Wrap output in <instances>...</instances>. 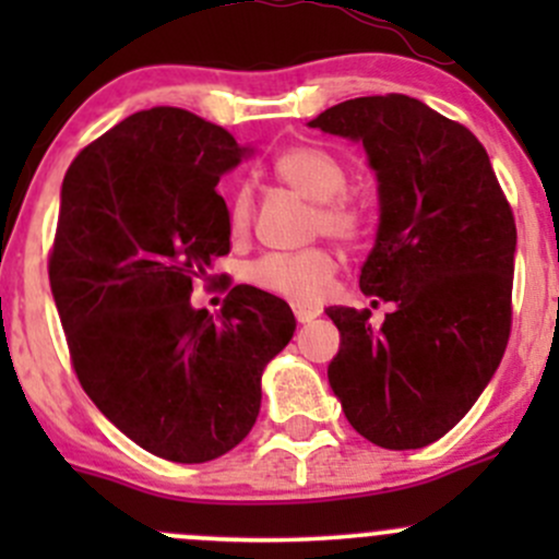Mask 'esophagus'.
Instances as JSON below:
<instances>
[{
    "mask_svg": "<svg viewBox=\"0 0 559 559\" xmlns=\"http://www.w3.org/2000/svg\"><path fill=\"white\" fill-rule=\"evenodd\" d=\"M292 311H295V319L300 321V324H308V321H313L316 316H319V308H308V306H295Z\"/></svg>",
    "mask_w": 559,
    "mask_h": 559,
    "instance_id": "obj_1",
    "label": "esophagus"
}]
</instances>
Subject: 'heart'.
Instances as JSON below:
<instances>
[{
	"mask_svg": "<svg viewBox=\"0 0 559 559\" xmlns=\"http://www.w3.org/2000/svg\"><path fill=\"white\" fill-rule=\"evenodd\" d=\"M273 175L292 191L313 202L311 229L341 243H357L368 233V207L346 191L348 170L335 154L316 145H295L275 156ZM227 222L233 238H246L253 222V189L240 183L229 197ZM337 259L330 248L273 251L248 267V281L297 306H313L330 289Z\"/></svg>",
	"mask_w": 559,
	"mask_h": 559,
	"instance_id": "1",
	"label": "heart"
}]
</instances>
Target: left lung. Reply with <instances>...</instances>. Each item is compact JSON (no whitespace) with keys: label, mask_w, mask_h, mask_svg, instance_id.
Instances as JSON below:
<instances>
[{"label":"left lung","mask_w":559,"mask_h":559,"mask_svg":"<svg viewBox=\"0 0 559 559\" xmlns=\"http://www.w3.org/2000/svg\"><path fill=\"white\" fill-rule=\"evenodd\" d=\"M308 127L359 140L379 178V233L359 273L384 324L332 306V392L359 436L421 449L473 408L511 335L516 224L476 134L405 94L357 97Z\"/></svg>","instance_id":"8db88e82"}]
</instances>
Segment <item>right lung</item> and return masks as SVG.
<instances>
[{
    "label": "right lung",
    "instance_id": "1",
    "mask_svg": "<svg viewBox=\"0 0 559 559\" xmlns=\"http://www.w3.org/2000/svg\"><path fill=\"white\" fill-rule=\"evenodd\" d=\"M248 148L180 107H151L88 143L61 183L50 292L78 381L145 452L207 462L248 436L262 370L295 313L235 286L222 313L191 308L194 281L229 253L216 186Z\"/></svg>",
    "mask_w": 559,
    "mask_h": 559
}]
</instances>
